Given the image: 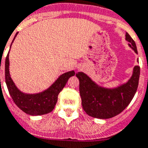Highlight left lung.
<instances>
[{
  "label": "left lung",
  "mask_w": 148,
  "mask_h": 148,
  "mask_svg": "<svg viewBox=\"0 0 148 148\" xmlns=\"http://www.w3.org/2000/svg\"><path fill=\"white\" fill-rule=\"evenodd\" d=\"M126 40L129 42V47L137 53L136 43L127 32ZM76 76L79 79L80 95L85 112L97 119H109L119 114L130 103L138 87L140 66H134L128 82L112 88L97 84L83 72L77 73Z\"/></svg>",
  "instance_id": "1"
}]
</instances>
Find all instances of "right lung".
Wrapping results in <instances>:
<instances>
[{
  "mask_svg": "<svg viewBox=\"0 0 148 148\" xmlns=\"http://www.w3.org/2000/svg\"><path fill=\"white\" fill-rule=\"evenodd\" d=\"M17 34L12 42H14ZM9 64L8 53L5 59V82L8 92L17 106L24 112L31 116L47 114L53 111L57 101L59 93L66 85L68 79L75 74L74 71L64 73L56 79L51 86L43 92L36 94H27L21 92L12 81L9 71Z\"/></svg>",
  "mask_w": 148,
  "mask_h": 148,
  "instance_id": "1",
  "label": "right lung"
}]
</instances>
